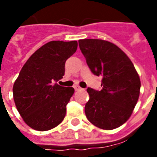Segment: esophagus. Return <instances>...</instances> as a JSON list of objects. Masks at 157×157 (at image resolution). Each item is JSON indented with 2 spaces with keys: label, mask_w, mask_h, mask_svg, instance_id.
<instances>
[{
  "label": "esophagus",
  "mask_w": 157,
  "mask_h": 157,
  "mask_svg": "<svg viewBox=\"0 0 157 157\" xmlns=\"http://www.w3.org/2000/svg\"><path fill=\"white\" fill-rule=\"evenodd\" d=\"M74 89H75V90H76V91L81 90V88L79 86H74Z\"/></svg>",
  "instance_id": "34e87169"
}]
</instances>
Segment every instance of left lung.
Segmentation results:
<instances>
[{"instance_id": "8db88e82", "label": "left lung", "mask_w": 157, "mask_h": 157, "mask_svg": "<svg viewBox=\"0 0 157 157\" xmlns=\"http://www.w3.org/2000/svg\"><path fill=\"white\" fill-rule=\"evenodd\" d=\"M81 53L94 75L102 76L100 91L87 89L85 107L89 121L102 129L118 128L133 113L141 81L134 64L117 45L99 39L79 40Z\"/></svg>"}]
</instances>
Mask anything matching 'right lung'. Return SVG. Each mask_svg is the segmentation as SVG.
<instances>
[{"label":"right lung","mask_w":157,"mask_h":157,"mask_svg":"<svg viewBox=\"0 0 157 157\" xmlns=\"http://www.w3.org/2000/svg\"><path fill=\"white\" fill-rule=\"evenodd\" d=\"M76 49V40H52L39 48L21 69L13 86V100L32 129L50 130L64 119L75 90L56 82L64 76L65 62Z\"/></svg>","instance_id":"right-lung-1"}]
</instances>
